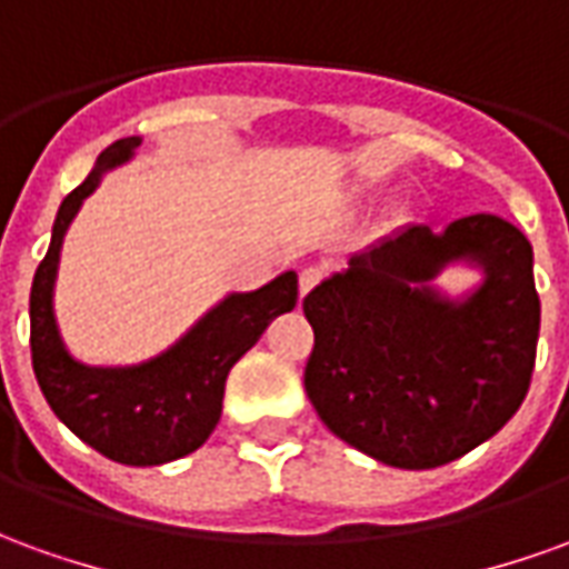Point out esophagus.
Instances as JSON below:
<instances>
[{
	"label": "esophagus",
	"instance_id": "34e87169",
	"mask_svg": "<svg viewBox=\"0 0 569 569\" xmlns=\"http://www.w3.org/2000/svg\"><path fill=\"white\" fill-rule=\"evenodd\" d=\"M322 277H326V271H322V268H317V264L305 268V271L298 273V292H301V296H308L310 289L320 283Z\"/></svg>",
	"mask_w": 569,
	"mask_h": 569
}]
</instances>
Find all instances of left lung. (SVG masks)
I'll use <instances>...</instances> for the list:
<instances>
[{"mask_svg": "<svg viewBox=\"0 0 569 569\" xmlns=\"http://www.w3.org/2000/svg\"><path fill=\"white\" fill-rule=\"evenodd\" d=\"M472 260L486 283L463 302L428 280ZM313 350L305 390L350 448L396 469H436L506 427L533 375V249L512 222L476 212L441 234L408 224L305 298Z\"/></svg>", "mask_w": 569, "mask_h": 569, "instance_id": "8db88e82", "label": "left lung"}]
</instances>
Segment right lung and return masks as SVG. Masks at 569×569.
<instances>
[{
  "instance_id": "add662e5",
  "label": "right lung",
  "mask_w": 569,
  "mask_h": 569,
  "mask_svg": "<svg viewBox=\"0 0 569 569\" xmlns=\"http://www.w3.org/2000/svg\"><path fill=\"white\" fill-rule=\"evenodd\" d=\"M140 137L112 142L91 176L60 203L51 247L32 277L30 347L32 371L48 406L84 445L128 466H158L198 451L222 415L228 371L256 345L273 317L296 308V271L256 292H234L203 317L161 357L130 369H91L69 357L54 320V277L60 247L81 200L100 176L140 149Z\"/></svg>"
}]
</instances>
